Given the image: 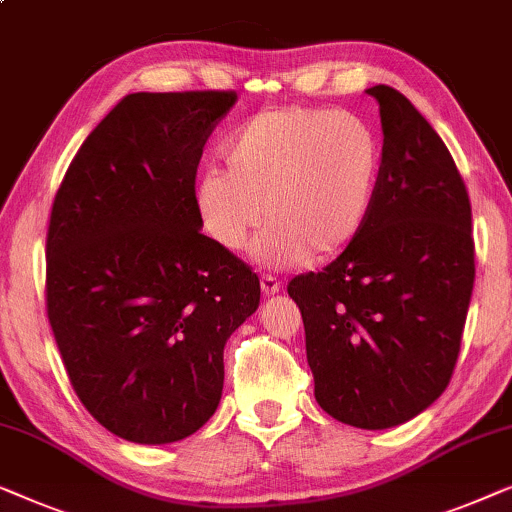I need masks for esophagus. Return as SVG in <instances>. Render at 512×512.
<instances>
[{
	"label": "esophagus",
	"mask_w": 512,
	"mask_h": 512,
	"mask_svg": "<svg viewBox=\"0 0 512 512\" xmlns=\"http://www.w3.org/2000/svg\"><path fill=\"white\" fill-rule=\"evenodd\" d=\"M259 287H262V292L266 294V297H269V294H276V292H280V283H278V278L269 276V273H266V276L259 278Z\"/></svg>",
	"instance_id": "esophagus-1"
}]
</instances>
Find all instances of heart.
Here are the masks:
<instances>
[{
    "label": "heart",
    "instance_id": "obj_1",
    "mask_svg": "<svg viewBox=\"0 0 512 512\" xmlns=\"http://www.w3.org/2000/svg\"><path fill=\"white\" fill-rule=\"evenodd\" d=\"M380 162L378 136L359 115L278 106L229 136L227 171L213 167L197 178L194 213L208 239L227 253L246 248L264 218L269 227L253 248L259 264L325 262L362 232Z\"/></svg>",
    "mask_w": 512,
    "mask_h": 512
}]
</instances>
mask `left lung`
I'll return each instance as SVG.
<instances>
[{
	"label": "left lung",
	"instance_id": "left-lung-1",
	"mask_svg": "<svg viewBox=\"0 0 512 512\" xmlns=\"http://www.w3.org/2000/svg\"><path fill=\"white\" fill-rule=\"evenodd\" d=\"M380 104L383 162L355 241L318 273L290 280L306 329L315 399L334 420L390 429L448 387L469 313L471 201L450 150L390 85Z\"/></svg>",
	"mask_w": 512,
	"mask_h": 512
}]
</instances>
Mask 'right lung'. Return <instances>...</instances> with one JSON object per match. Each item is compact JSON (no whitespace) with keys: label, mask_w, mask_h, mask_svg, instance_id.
<instances>
[{"label":"right lung","mask_w":512,"mask_h":512,"mask_svg":"<svg viewBox=\"0 0 512 512\" xmlns=\"http://www.w3.org/2000/svg\"><path fill=\"white\" fill-rule=\"evenodd\" d=\"M232 90L134 92L92 129L50 211L46 308L95 420L141 445L215 413L227 338L259 306L248 264L199 232L192 187Z\"/></svg>","instance_id":"right-lung-1"}]
</instances>
